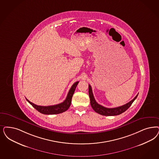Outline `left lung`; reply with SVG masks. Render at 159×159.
Wrapping results in <instances>:
<instances>
[{
    "mask_svg": "<svg viewBox=\"0 0 159 159\" xmlns=\"http://www.w3.org/2000/svg\"><path fill=\"white\" fill-rule=\"evenodd\" d=\"M89 98H90V104H91L92 109L96 113H99L100 115L107 116L119 115L121 113H123V112H125L126 110L130 107V106L133 103V102L135 100V99L137 98V96H138V94H137V95L136 96V97L130 102H129V103L124 104L121 106L117 107L115 108H107L103 106L100 105L96 102V101L95 100L93 96L92 87L90 84L89 85Z\"/></svg>",
    "mask_w": 159,
    "mask_h": 159,
    "instance_id": "left-lung-1",
    "label": "left lung"
}]
</instances>
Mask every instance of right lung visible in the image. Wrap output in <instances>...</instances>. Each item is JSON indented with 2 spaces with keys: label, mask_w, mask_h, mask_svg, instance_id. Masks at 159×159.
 Masks as SVG:
<instances>
[{
  "label": "right lung",
  "mask_w": 159,
  "mask_h": 159,
  "mask_svg": "<svg viewBox=\"0 0 159 159\" xmlns=\"http://www.w3.org/2000/svg\"><path fill=\"white\" fill-rule=\"evenodd\" d=\"M78 83L79 82H76L72 85L70 90L69 91V93L67 95L65 100L59 104H55L53 106H38L36 104H34L33 103L30 102L29 100H28L27 99L26 100L34 109H36L40 113L44 115H56V114L61 113L69 108L71 104L72 96L74 94Z\"/></svg>",
  "instance_id": "right-lung-1"
}]
</instances>
